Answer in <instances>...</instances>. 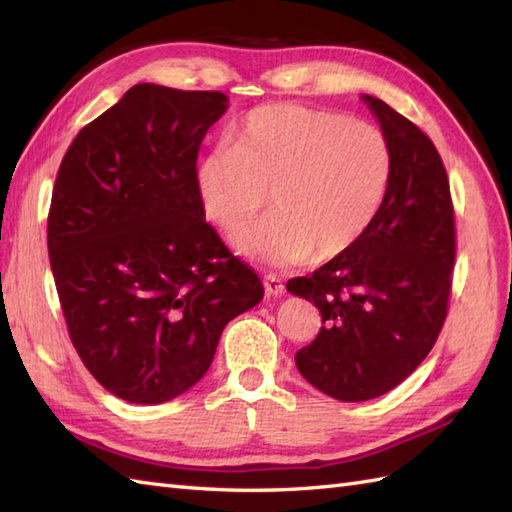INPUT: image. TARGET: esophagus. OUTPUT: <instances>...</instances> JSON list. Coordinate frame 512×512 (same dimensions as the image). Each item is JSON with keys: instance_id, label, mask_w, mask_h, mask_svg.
Returning a JSON list of instances; mask_svg holds the SVG:
<instances>
[{"instance_id": "34e87169", "label": "esophagus", "mask_w": 512, "mask_h": 512, "mask_svg": "<svg viewBox=\"0 0 512 512\" xmlns=\"http://www.w3.org/2000/svg\"><path fill=\"white\" fill-rule=\"evenodd\" d=\"M264 288H266L268 295H273V297H281V295H284V292H286L284 281H281V279L275 277V275H266V277H264Z\"/></svg>"}]
</instances>
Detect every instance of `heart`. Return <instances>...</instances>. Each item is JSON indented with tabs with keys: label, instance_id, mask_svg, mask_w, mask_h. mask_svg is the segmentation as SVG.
Listing matches in <instances>:
<instances>
[{
	"label": "heart",
	"instance_id": "obj_1",
	"mask_svg": "<svg viewBox=\"0 0 512 512\" xmlns=\"http://www.w3.org/2000/svg\"><path fill=\"white\" fill-rule=\"evenodd\" d=\"M394 173L380 127L319 107L277 103L250 112L233 147H215L195 169L204 215L238 235L271 193L274 215L235 239L273 266L330 262L372 226Z\"/></svg>",
	"mask_w": 512,
	"mask_h": 512
}]
</instances>
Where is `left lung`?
<instances>
[{"instance_id": "obj_1", "label": "left lung", "mask_w": 512, "mask_h": 512, "mask_svg": "<svg viewBox=\"0 0 512 512\" xmlns=\"http://www.w3.org/2000/svg\"><path fill=\"white\" fill-rule=\"evenodd\" d=\"M363 101L394 154L385 202L356 246L288 281L323 321L295 354L299 372L345 402L387 394L427 358L449 314L455 262L453 200L436 145L387 103Z\"/></svg>"}]
</instances>
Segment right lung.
I'll list each match as a JSON object with an SVG mask.
<instances>
[{
  "label": "right lung",
  "mask_w": 512,
  "mask_h": 512,
  "mask_svg": "<svg viewBox=\"0 0 512 512\" xmlns=\"http://www.w3.org/2000/svg\"><path fill=\"white\" fill-rule=\"evenodd\" d=\"M226 101L138 83L76 134L54 182L48 255L70 341L136 405L198 383L224 325L264 297L195 189L202 138Z\"/></svg>",
  "instance_id": "1"
}]
</instances>
